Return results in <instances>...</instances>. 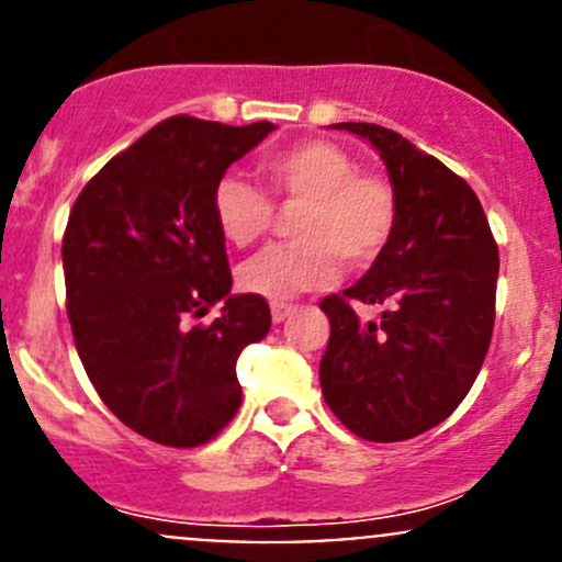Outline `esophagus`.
<instances>
[{
  "instance_id": "obj_1",
  "label": "esophagus",
  "mask_w": 562,
  "mask_h": 562,
  "mask_svg": "<svg viewBox=\"0 0 562 562\" xmlns=\"http://www.w3.org/2000/svg\"><path fill=\"white\" fill-rule=\"evenodd\" d=\"M291 313H293L291 304H282V302L271 304V321H274V323H282Z\"/></svg>"
}]
</instances>
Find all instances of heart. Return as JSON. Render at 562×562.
<instances>
[{"instance_id":"heart-1","label":"heart","mask_w":562,"mask_h":562,"mask_svg":"<svg viewBox=\"0 0 562 562\" xmlns=\"http://www.w3.org/2000/svg\"><path fill=\"white\" fill-rule=\"evenodd\" d=\"M260 176L280 198L302 203L291 245H271L239 266L241 291L285 302L334 282L339 258L367 266L383 252L396 225V195L386 179L359 173L348 151L328 140L293 144L260 162ZM220 234L247 247L266 234L271 203L239 173L220 176L212 190Z\"/></svg>"}]
</instances>
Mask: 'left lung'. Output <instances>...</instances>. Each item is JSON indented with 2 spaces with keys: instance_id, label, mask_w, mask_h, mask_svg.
I'll return each mask as SVG.
<instances>
[{
  "instance_id": "8db88e82",
  "label": "left lung",
  "mask_w": 562,
  "mask_h": 562,
  "mask_svg": "<svg viewBox=\"0 0 562 562\" xmlns=\"http://www.w3.org/2000/svg\"><path fill=\"white\" fill-rule=\"evenodd\" d=\"M331 127L370 140L386 162L396 225L370 271L342 296L323 299L331 334L321 389L350 432L396 443L446 422L479 378L501 258L468 181L381 124ZM350 301L387 310L361 324Z\"/></svg>"
}]
</instances>
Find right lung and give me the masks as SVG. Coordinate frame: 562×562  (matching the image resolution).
<instances>
[{
	"label": "right lung",
	"instance_id": "add662e5",
	"mask_svg": "<svg viewBox=\"0 0 562 562\" xmlns=\"http://www.w3.org/2000/svg\"><path fill=\"white\" fill-rule=\"evenodd\" d=\"M277 130L173 116L108 160L61 241L67 317L108 411L155 443L192 449L241 405L236 359L269 334L266 299L231 293L212 190ZM217 301L212 327H190Z\"/></svg>",
	"mask_w": 562,
	"mask_h": 562
}]
</instances>
